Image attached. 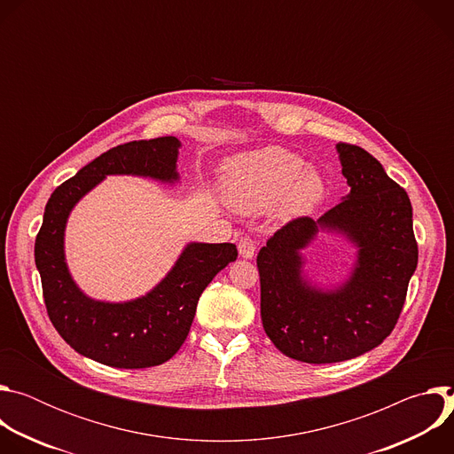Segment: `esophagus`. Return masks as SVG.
<instances>
[{"label": "esophagus", "instance_id": "esophagus-1", "mask_svg": "<svg viewBox=\"0 0 454 454\" xmlns=\"http://www.w3.org/2000/svg\"><path fill=\"white\" fill-rule=\"evenodd\" d=\"M237 247H239V254H240L242 258H253L254 249H256V244H254V240H253L251 237L246 235V237H240Z\"/></svg>", "mask_w": 454, "mask_h": 454}]
</instances>
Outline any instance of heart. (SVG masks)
Listing matches in <instances>:
<instances>
[{
  "instance_id": "obj_1",
  "label": "heart",
  "mask_w": 454,
  "mask_h": 454,
  "mask_svg": "<svg viewBox=\"0 0 454 454\" xmlns=\"http://www.w3.org/2000/svg\"><path fill=\"white\" fill-rule=\"evenodd\" d=\"M303 165L301 156L280 147L239 156L226 165V200L242 214L277 207L286 219L307 215L323 200L325 183L317 170Z\"/></svg>"
}]
</instances>
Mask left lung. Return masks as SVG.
Segmentation results:
<instances>
[{
    "label": "left lung",
    "mask_w": 454,
    "mask_h": 454,
    "mask_svg": "<svg viewBox=\"0 0 454 454\" xmlns=\"http://www.w3.org/2000/svg\"><path fill=\"white\" fill-rule=\"evenodd\" d=\"M336 149L348 196L317 221L293 219L256 256L266 334L287 357L312 364L357 357L390 336L419 262L406 190L364 149ZM319 231L341 232L358 247L351 277L334 290L302 275L301 249Z\"/></svg>",
    "instance_id": "left-lung-1"
}]
</instances>
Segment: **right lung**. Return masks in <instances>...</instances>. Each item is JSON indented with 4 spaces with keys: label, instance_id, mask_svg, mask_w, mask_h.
<instances>
[{
    "label": "right lung",
    "instance_id": "obj_1",
    "mask_svg": "<svg viewBox=\"0 0 454 454\" xmlns=\"http://www.w3.org/2000/svg\"><path fill=\"white\" fill-rule=\"evenodd\" d=\"M176 137L109 149L64 181L46 203L35 239V266L55 331L79 354L114 368H149L168 361L184 343L201 293L237 258L230 242H190L168 275L145 296L100 301L74 282L64 256V230L74 207L106 176H142L177 183Z\"/></svg>",
    "mask_w": 454,
    "mask_h": 454
}]
</instances>
